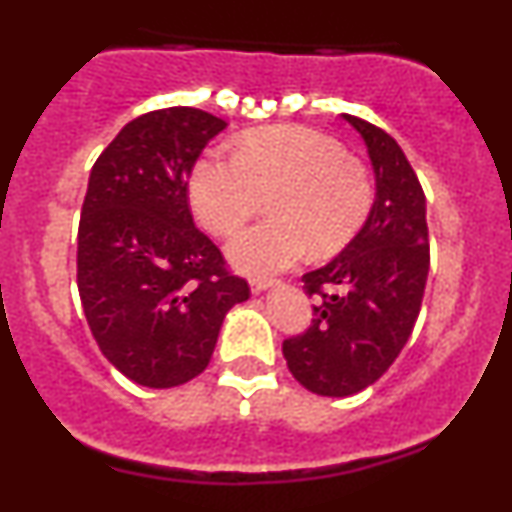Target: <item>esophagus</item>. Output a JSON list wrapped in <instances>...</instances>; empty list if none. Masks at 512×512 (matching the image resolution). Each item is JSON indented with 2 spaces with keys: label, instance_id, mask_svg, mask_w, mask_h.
I'll return each mask as SVG.
<instances>
[{
  "label": "esophagus",
  "instance_id": "esophagus-1",
  "mask_svg": "<svg viewBox=\"0 0 512 512\" xmlns=\"http://www.w3.org/2000/svg\"><path fill=\"white\" fill-rule=\"evenodd\" d=\"M272 286H276L274 279H250V291L252 293H262V291L272 289Z\"/></svg>",
  "mask_w": 512,
  "mask_h": 512
}]
</instances>
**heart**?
Segmentation results:
<instances>
[{"label":"heart","instance_id":"obj_1","mask_svg":"<svg viewBox=\"0 0 512 512\" xmlns=\"http://www.w3.org/2000/svg\"><path fill=\"white\" fill-rule=\"evenodd\" d=\"M269 197V221L228 245L245 274L269 276L310 255H334L361 231L373 209L368 168L337 139L310 127H264L245 134L238 154L209 151L190 178L199 223L233 236Z\"/></svg>","mask_w":512,"mask_h":512}]
</instances>
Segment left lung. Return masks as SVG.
I'll return each instance as SVG.
<instances>
[{
    "label": "left lung",
    "mask_w": 512,
    "mask_h": 512,
    "mask_svg": "<svg viewBox=\"0 0 512 512\" xmlns=\"http://www.w3.org/2000/svg\"><path fill=\"white\" fill-rule=\"evenodd\" d=\"M366 142L375 202L366 223L325 267L303 274L313 325L284 342L293 378L322 397H349L395 363L419 317L428 276L426 197L399 144L342 115Z\"/></svg>",
    "instance_id": "1"
}]
</instances>
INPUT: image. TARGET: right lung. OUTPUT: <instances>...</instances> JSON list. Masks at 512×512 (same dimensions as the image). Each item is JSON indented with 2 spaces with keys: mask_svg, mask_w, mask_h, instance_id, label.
Returning <instances> with one entry per match:
<instances>
[{
  "mask_svg": "<svg viewBox=\"0 0 512 512\" xmlns=\"http://www.w3.org/2000/svg\"><path fill=\"white\" fill-rule=\"evenodd\" d=\"M226 120L166 108L127 122L93 163L76 284L93 339L132 383L166 390L209 366L223 317L250 298L197 231L187 180Z\"/></svg>",
  "mask_w": 512,
  "mask_h": 512,
  "instance_id": "add662e5",
  "label": "right lung"
}]
</instances>
